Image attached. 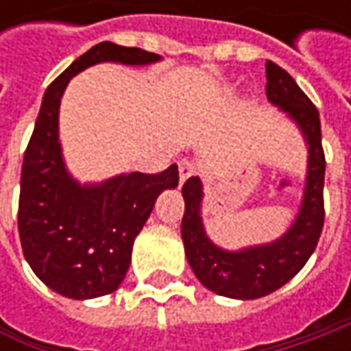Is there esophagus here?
<instances>
[{"label":"esophagus","mask_w":351,"mask_h":351,"mask_svg":"<svg viewBox=\"0 0 351 351\" xmlns=\"http://www.w3.org/2000/svg\"><path fill=\"white\" fill-rule=\"evenodd\" d=\"M178 169H180V183H183L187 178H191L195 173V164L189 162V160H180Z\"/></svg>","instance_id":"esophagus-1"}]
</instances>
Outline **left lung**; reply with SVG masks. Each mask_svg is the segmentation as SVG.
<instances>
[{
  "instance_id": "obj_1",
  "label": "left lung",
  "mask_w": 351,
  "mask_h": 351,
  "mask_svg": "<svg viewBox=\"0 0 351 351\" xmlns=\"http://www.w3.org/2000/svg\"><path fill=\"white\" fill-rule=\"evenodd\" d=\"M265 95L301 128L308 146V168L303 203L291 228L274 242L250 248H219L210 242L201 221L203 185L199 178L183 183L185 213L182 238L185 256L197 279L213 293L230 299H260L297 276L317 248L324 226V150L320 134V117L304 91L276 62H265Z\"/></svg>"
}]
</instances>
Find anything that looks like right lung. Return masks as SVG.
I'll use <instances>...</instances> for the list:
<instances>
[{
  "instance_id": "1",
  "label": "right lung",
  "mask_w": 351,
  "mask_h": 351,
  "mask_svg": "<svg viewBox=\"0 0 351 351\" xmlns=\"http://www.w3.org/2000/svg\"><path fill=\"white\" fill-rule=\"evenodd\" d=\"M160 60L142 48L99 43L75 58L45 91L23 158L19 236L36 277L68 299L109 295L127 276L134 238L158 195L178 187L171 164L160 173H123L97 185H80L68 173L58 141V109L68 82L93 64L144 66Z\"/></svg>"
}]
</instances>
